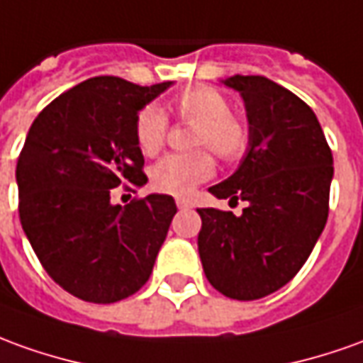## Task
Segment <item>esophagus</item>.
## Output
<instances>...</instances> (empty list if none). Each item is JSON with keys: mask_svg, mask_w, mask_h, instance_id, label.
<instances>
[{"mask_svg": "<svg viewBox=\"0 0 363 363\" xmlns=\"http://www.w3.org/2000/svg\"><path fill=\"white\" fill-rule=\"evenodd\" d=\"M176 206L179 207V209H187V207L191 206V203H189L187 199H184V197H177V199H176Z\"/></svg>", "mask_w": 363, "mask_h": 363, "instance_id": "1", "label": "esophagus"}]
</instances>
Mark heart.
Instances as JSON below:
<instances>
[{
    "label": "heart",
    "mask_w": 363,
    "mask_h": 363,
    "mask_svg": "<svg viewBox=\"0 0 363 363\" xmlns=\"http://www.w3.org/2000/svg\"><path fill=\"white\" fill-rule=\"evenodd\" d=\"M174 112L182 120L196 124L194 146H207L221 160H235L247 146V132L239 120L229 114V102L213 89H194L174 102ZM167 118L157 106H146L136 120V142L140 150L152 156L166 138ZM213 174V162L206 152L169 154L150 169V182L157 191L186 196L197 184Z\"/></svg>",
    "instance_id": "heart-1"
}]
</instances>
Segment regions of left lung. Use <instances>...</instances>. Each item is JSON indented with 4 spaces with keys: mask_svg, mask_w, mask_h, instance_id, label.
Instances as JSON below:
<instances>
[{
    "mask_svg": "<svg viewBox=\"0 0 363 363\" xmlns=\"http://www.w3.org/2000/svg\"><path fill=\"white\" fill-rule=\"evenodd\" d=\"M249 142L233 176L209 187L217 199L247 203L241 215L201 207L197 237L207 281L237 301L282 289L311 257L328 219L334 162L312 108L267 77L233 74Z\"/></svg>",
    "mask_w": 363,
    "mask_h": 363,
    "instance_id": "8db88e82",
    "label": "left lung"
}]
</instances>
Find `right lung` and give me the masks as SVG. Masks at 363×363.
<instances>
[{"label": "right lung", "mask_w": 363, "mask_h": 363, "mask_svg": "<svg viewBox=\"0 0 363 363\" xmlns=\"http://www.w3.org/2000/svg\"><path fill=\"white\" fill-rule=\"evenodd\" d=\"M172 84L94 77L62 92L29 128L15 169L21 227L49 277L77 298L118 302L152 274L176 201L150 194L122 207L110 189L148 182L136 120Z\"/></svg>", "instance_id": "add662e5"}]
</instances>
